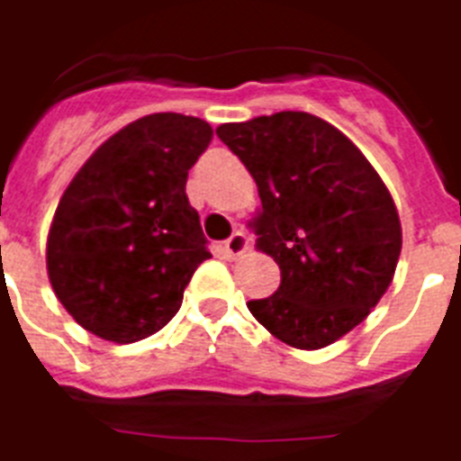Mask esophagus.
Listing matches in <instances>:
<instances>
[{
    "label": "esophagus",
    "instance_id": "1",
    "mask_svg": "<svg viewBox=\"0 0 461 461\" xmlns=\"http://www.w3.org/2000/svg\"><path fill=\"white\" fill-rule=\"evenodd\" d=\"M248 245H249L248 235L242 233V230H233V235L223 242V252H226V257L235 259V257H240L242 252L248 249Z\"/></svg>",
    "mask_w": 461,
    "mask_h": 461
}]
</instances>
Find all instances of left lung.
<instances>
[{
	"label": "left lung",
	"instance_id": "obj_1",
	"mask_svg": "<svg viewBox=\"0 0 461 461\" xmlns=\"http://www.w3.org/2000/svg\"><path fill=\"white\" fill-rule=\"evenodd\" d=\"M219 139L255 177L257 248L281 269L279 291L248 308L284 344L315 351L360 324L392 284L402 223L375 167L310 113L228 122Z\"/></svg>",
	"mask_w": 461,
	"mask_h": 461
}]
</instances>
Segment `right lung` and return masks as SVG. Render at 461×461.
Returning <instances> with one entry per match:
<instances>
[{
	"instance_id": "right-lung-1",
	"label": "right lung",
	"mask_w": 461,
	"mask_h": 461,
	"mask_svg": "<svg viewBox=\"0 0 461 461\" xmlns=\"http://www.w3.org/2000/svg\"><path fill=\"white\" fill-rule=\"evenodd\" d=\"M199 117L156 113L95 149L57 204L48 276L84 330L131 344L163 330L206 249L187 173L212 141Z\"/></svg>"
}]
</instances>
